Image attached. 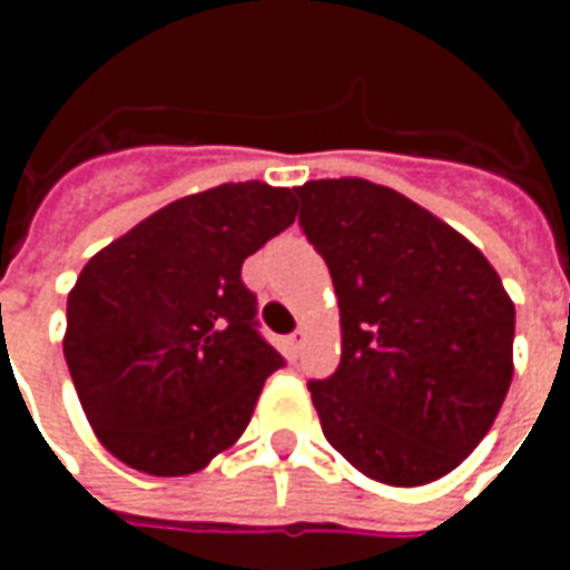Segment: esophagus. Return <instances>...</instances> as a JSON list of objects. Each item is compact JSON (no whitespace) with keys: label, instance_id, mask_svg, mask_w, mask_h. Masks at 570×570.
<instances>
[{"label":"esophagus","instance_id":"esophagus-1","mask_svg":"<svg viewBox=\"0 0 570 570\" xmlns=\"http://www.w3.org/2000/svg\"><path fill=\"white\" fill-rule=\"evenodd\" d=\"M286 347H289V354H293V357H298V354H302V347H305V333L296 330V333L286 338Z\"/></svg>","mask_w":570,"mask_h":570}]
</instances>
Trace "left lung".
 <instances>
[{"instance_id": "8db88e82", "label": "left lung", "mask_w": 570, "mask_h": 570, "mask_svg": "<svg viewBox=\"0 0 570 570\" xmlns=\"http://www.w3.org/2000/svg\"><path fill=\"white\" fill-rule=\"evenodd\" d=\"M296 195L342 311V363L308 382L323 436L387 485L452 473L513 382L515 308L501 277L394 188L345 176Z\"/></svg>"}]
</instances>
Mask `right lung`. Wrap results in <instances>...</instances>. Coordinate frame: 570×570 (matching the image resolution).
<instances>
[{"label": "right lung", "instance_id": "1", "mask_svg": "<svg viewBox=\"0 0 570 570\" xmlns=\"http://www.w3.org/2000/svg\"><path fill=\"white\" fill-rule=\"evenodd\" d=\"M293 219L289 188L225 183L151 213L81 268L63 357L118 461L186 476L247 430L284 357L262 338L240 265Z\"/></svg>", "mask_w": 570, "mask_h": 570}]
</instances>
